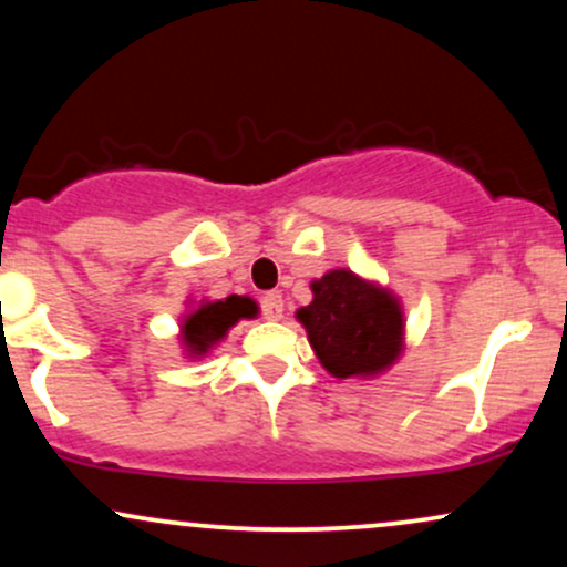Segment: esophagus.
<instances>
[{
    "mask_svg": "<svg viewBox=\"0 0 567 567\" xmlns=\"http://www.w3.org/2000/svg\"><path fill=\"white\" fill-rule=\"evenodd\" d=\"M285 311V303H282V296L279 292H264L261 296V315L266 317V320H279Z\"/></svg>",
    "mask_w": 567,
    "mask_h": 567,
    "instance_id": "34e87169",
    "label": "esophagus"
}]
</instances>
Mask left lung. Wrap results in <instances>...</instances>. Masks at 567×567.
I'll use <instances>...</instances> for the list:
<instances>
[{
	"mask_svg": "<svg viewBox=\"0 0 567 567\" xmlns=\"http://www.w3.org/2000/svg\"><path fill=\"white\" fill-rule=\"evenodd\" d=\"M315 301L298 311L311 349L336 379L381 373L402 349V311L389 292L336 269L311 282Z\"/></svg>",
	"mask_w": 567,
	"mask_h": 567,
	"instance_id": "obj_1",
	"label": "left lung"
}]
</instances>
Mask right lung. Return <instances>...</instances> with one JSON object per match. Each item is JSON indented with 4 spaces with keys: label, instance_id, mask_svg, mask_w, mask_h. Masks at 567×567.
I'll list each match as a JSON object with an SVG mask.
<instances>
[{
    "label": "right lung",
    "instance_id": "right-lung-1",
    "mask_svg": "<svg viewBox=\"0 0 567 567\" xmlns=\"http://www.w3.org/2000/svg\"><path fill=\"white\" fill-rule=\"evenodd\" d=\"M252 315H256V303L243 296H229L226 301L202 306V309L186 317L184 343L192 354H205L218 338L226 336V330H229L239 317H252Z\"/></svg>",
    "mask_w": 567,
    "mask_h": 567
}]
</instances>
